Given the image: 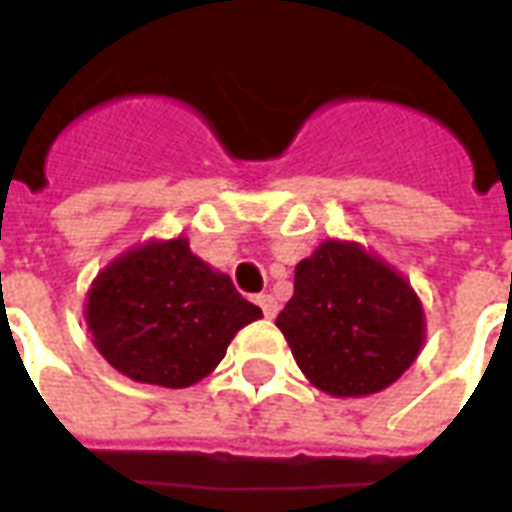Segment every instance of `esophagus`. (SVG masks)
Masks as SVG:
<instances>
[{
	"mask_svg": "<svg viewBox=\"0 0 512 512\" xmlns=\"http://www.w3.org/2000/svg\"><path fill=\"white\" fill-rule=\"evenodd\" d=\"M255 303L260 305V311H263L265 319H273V316L279 313V303L273 300V295H257Z\"/></svg>",
	"mask_w": 512,
	"mask_h": 512,
	"instance_id": "obj_1",
	"label": "esophagus"
}]
</instances>
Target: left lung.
Masks as SVG:
<instances>
[{
	"instance_id": "obj_1",
	"label": "left lung",
	"mask_w": 512,
	"mask_h": 512,
	"mask_svg": "<svg viewBox=\"0 0 512 512\" xmlns=\"http://www.w3.org/2000/svg\"><path fill=\"white\" fill-rule=\"evenodd\" d=\"M276 327L308 380L332 396L388 388L425 340L412 287L377 257L342 241H324L297 265L295 295Z\"/></svg>"
}]
</instances>
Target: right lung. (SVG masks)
I'll return each mask as SVG.
<instances>
[{"mask_svg":"<svg viewBox=\"0 0 512 512\" xmlns=\"http://www.w3.org/2000/svg\"><path fill=\"white\" fill-rule=\"evenodd\" d=\"M260 316L231 276L191 255L185 239L132 249L100 273L87 297V327L103 358L162 388L207 377L233 335Z\"/></svg>","mask_w":512,"mask_h":512,"instance_id":"right-lung-1","label":"right lung"}]
</instances>
